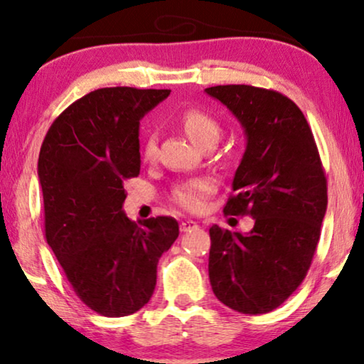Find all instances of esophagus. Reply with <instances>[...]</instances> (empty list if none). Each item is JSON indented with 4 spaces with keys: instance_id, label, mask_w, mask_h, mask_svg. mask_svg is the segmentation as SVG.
I'll use <instances>...</instances> for the list:
<instances>
[{
    "instance_id": "34e87169",
    "label": "esophagus",
    "mask_w": 364,
    "mask_h": 364,
    "mask_svg": "<svg viewBox=\"0 0 364 364\" xmlns=\"http://www.w3.org/2000/svg\"><path fill=\"white\" fill-rule=\"evenodd\" d=\"M197 228H198L197 222H193V220H183V222L181 223V232H183V233L192 232V230H197Z\"/></svg>"
}]
</instances>
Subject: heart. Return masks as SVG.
I'll use <instances>...</instances> for the list:
<instances>
[{"mask_svg":"<svg viewBox=\"0 0 364 364\" xmlns=\"http://www.w3.org/2000/svg\"><path fill=\"white\" fill-rule=\"evenodd\" d=\"M182 126L188 136L200 146L210 141H218V136H220V124L215 117L202 111V109H188L183 112ZM142 154L144 159L149 162L157 159V137L154 134H151L144 142ZM213 188L215 186L210 178H193V181L182 183L173 191V200L188 212H198L205 203L208 193L213 192Z\"/></svg>","mask_w":364,"mask_h":364,"instance_id":"obj_1","label":"heart"}]
</instances>
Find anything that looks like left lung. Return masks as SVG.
<instances>
[{
    "mask_svg": "<svg viewBox=\"0 0 364 364\" xmlns=\"http://www.w3.org/2000/svg\"><path fill=\"white\" fill-rule=\"evenodd\" d=\"M240 122L245 152L223 212L248 213L250 232L210 228L208 278L223 305L245 315L280 306L305 278L326 213V178L311 129L280 92L245 84L207 87Z\"/></svg>",
    "mask_w": 364,
    "mask_h": 364,
    "instance_id": "obj_1",
    "label": "left lung"
}]
</instances>
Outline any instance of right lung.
Wrapping results in <instances>:
<instances>
[{
	"mask_svg": "<svg viewBox=\"0 0 364 364\" xmlns=\"http://www.w3.org/2000/svg\"><path fill=\"white\" fill-rule=\"evenodd\" d=\"M168 89L104 87L73 102L49 127L38 161L46 240L76 295L104 316L151 300L157 263L178 237L172 217L132 222L124 182L141 172V119Z\"/></svg>",
	"mask_w": 364,
	"mask_h": 364,
	"instance_id": "obj_1",
	"label": "right lung"
}]
</instances>
